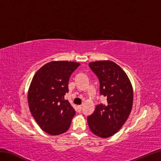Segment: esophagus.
I'll use <instances>...</instances> for the list:
<instances>
[{"label": "esophagus", "mask_w": 161, "mask_h": 161, "mask_svg": "<svg viewBox=\"0 0 161 161\" xmlns=\"http://www.w3.org/2000/svg\"><path fill=\"white\" fill-rule=\"evenodd\" d=\"M81 105H79V106H77V108H78V110H79V111H81Z\"/></svg>", "instance_id": "1"}]
</instances>
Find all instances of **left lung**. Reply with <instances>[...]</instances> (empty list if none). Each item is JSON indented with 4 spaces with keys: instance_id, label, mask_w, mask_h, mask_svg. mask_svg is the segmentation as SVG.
Instances as JSON below:
<instances>
[{
    "instance_id": "1",
    "label": "left lung",
    "mask_w": 161,
    "mask_h": 161,
    "mask_svg": "<svg viewBox=\"0 0 161 161\" xmlns=\"http://www.w3.org/2000/svg\"><path fill=\"white\" fill-rule=\"evenodd\" d=\"M100 81V93L107 97V104L96 106L87 118L91 131L99 137L107 138L118 132L131 111L133 93L125 72L111 61H97L88 64Z\"/></svg>"
}]
</instances>
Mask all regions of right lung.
Returning <instances> with one entry per match:
<instances>
[{
	"instance_id": "1",
	"label": "right lung",
	"mask_w": 161,
	"mask_h": 161,
	"mask_svg": "<svg viewBox=\"0 0 161 161\" xmlns=\"http://www.w3.org/2000/svg\"><path fill=\"white\" fill-rule=\"evenodd\" d=\"M80 64L51 61L34 75L28 94L30 111L43 131L59 135L69 129L75 111L64 95L71 74Z\"/></svg>"
}]
</instances>
